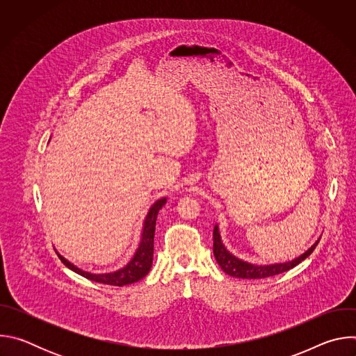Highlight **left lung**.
<instances>
[{"instance_id": "obj_1", "label": "left lung", "mask_w": 356, "mask_h": 356, "mask_svg": "<svg viewBox=\"0 0 356 356\" xmlns=\"http://www.w3.org/2000/svg\"><path fill=\"white\" fill-rule=\"evenodd\" d=\"M213 252L217 264L220 265V268L229 276L232 277H238V279H265V277H270V276H276L280 275L283 272H287L290 269H293L294 266H297L298 264H301L304 259L309 258L313 250L316 249V246L318 245L320 241H317L309 250H306L302 253L301 257H298L297 259L291 261V262H286V264H276V265H266V266H257L252 265L248 262H243L238 258H235L232 253H229L227 250V248L222 245L221 236H220V231L218 227H214V232H213Z\"/></svg>"}]
</instances>
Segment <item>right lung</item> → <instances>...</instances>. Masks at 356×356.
I'll list each match as a JSON object with an SVG mask.
<instances>
[{
    "mask_svg": "<svg viewBox=\"0 0 356 356\" xmlns=\"http://www.w3.org/2000/svg\"><path fill=\"white\" fill-rule=\"evenodd\" d=\"M166 204V197L158 200L154 206L150 207L145 222H143V231H142V238L140 243L135 252L134 258L124 266L122 269L113 272V273H104V275H92L88 272H84L79 268H76L73 264L66 261L63 257L59 255L60 261L73 272L81 275L86 279H90L97 283H103V284H110V286H125L135 283L140 279H143L150 268H152V261H154V236H155V227H156V218L159 210Z\"/></svg>",
    "mask_w": 356,
    "mask_h": 356,
    "instance_id": "obj_1",
    "label": "right lung"
}]
</instances>
